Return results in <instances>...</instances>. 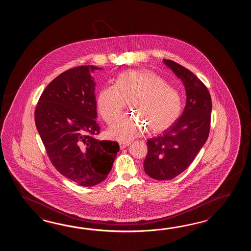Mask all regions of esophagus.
<instances>
[{
	"mask_svg": "<svg viewBox=\"0 0 251 251\" xmlns=\"http://www.w3.org/2000/svg\"><path fill=\"white\" fill-rule=\"evenodd\" d=\"M129 144H130L129 142H119V146H120V149H124V148L127 147Z\"/></svg>",
	"mask_w": 251,
	"mask_h": 251,
	"instance_id": "34e87169",
	"label": "esophagus"
}]
</instances>
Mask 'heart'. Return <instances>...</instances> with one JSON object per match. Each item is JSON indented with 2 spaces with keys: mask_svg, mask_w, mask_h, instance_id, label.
<instances>
[{
  "mask_svg": "<svg viewBox=\"0 0 251 251\" xmlns=\"http://www.w3.org/2000/svg\"><path fill=\"white\" fill-rule=\"evenodd\" d=\"M145 119L123 115L109 129L112 138L130 141L147 131L160 132L171 127L180 116L182 97L161 76L146 69L129 70L118 75L115 84L103 87L98 96V108L107 123L122 112L126 100Z\"/></svg>",
  "mask_w": 251,
  "mask_h": 251,
  "instance_id": "heart-1",
  "label": "heart"
}]
</instances>
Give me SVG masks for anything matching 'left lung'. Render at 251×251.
I'll list each match as a JSON object with an SVG mask.
<instances>
[{
  "instance_id": "obj_1",
  "label": "left lung",
  "mask_w": 251,
  "mask_h": 251,
  "mask_svg": "<svg viewBox=\"0 0 251 251\" xmlns=\"http://www.w3.org/2000/svg\"><path fill=\"white\" fill-rule=\"evenodd\" d=\"M163 63L182 80L187 103L171 127L161 135L147 140L144 171L157 180L172 179L192 163L208 138L212 112L211 96L203 82L174 61L163 59Z\"/></svg>"
}]
</instances>
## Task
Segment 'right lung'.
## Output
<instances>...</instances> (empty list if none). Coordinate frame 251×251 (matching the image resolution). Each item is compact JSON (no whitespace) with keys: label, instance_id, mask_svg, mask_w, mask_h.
Masks as SVG:
<instances>
[{"label":"right lung","instance_id":"obj_1","mask_svg":"<svg viewBox=\"0 0 251 251\" xmlns=\"http://www.w3.org/2000/svg\"><path fill=\"white\" fill-rule=\"evenodd\" d=\"M93 65L67 70L43 91L35 123L53 167L72 181L92 187L106 179L119 145L94 136L97 124Z\"/></svg>","mask_w":251,"mask_h":251}]
</instances>
